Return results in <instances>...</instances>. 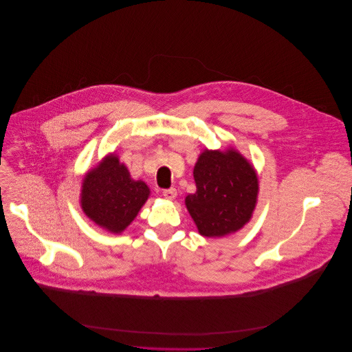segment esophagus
Listing matches in <instances>:
<instances>
[{
  "instance_id": "34e87169",
  "label": "esophagus",
  "mask_w": 352,
  "mask_h": 352,
  "mask_svg": "<svg viewBox=\"0 0 352 352\" xmlns=\"http://www.w3.org/2000/svg\"><path fill=\"white\" fill-rule=\"evenodd\" d=\"M162 195L166 198V199H175L177 197V191L176 188H168V190H164L162 191Z\"/></svg>"
}]
</instances>
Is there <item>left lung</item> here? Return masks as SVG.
I'll return each instance as SVG.
<instances>
[{"instance_id": "8db88e82", "label": "left lung", "mask_w": 352, "mask_h": 352, "mask_svg": "<svg viewBox=\"0 0 352 352\" xmlns=\"http://www.w3.org/2000/svg\"><path fill=\"white\" fill-rule=\"evenodd\" d=\"M197 191L184 199L198 233L225 237L243 229L258 202L259 180L254 165L237 150L205 148L195 165Z\"/></svg>"}]
</instances>
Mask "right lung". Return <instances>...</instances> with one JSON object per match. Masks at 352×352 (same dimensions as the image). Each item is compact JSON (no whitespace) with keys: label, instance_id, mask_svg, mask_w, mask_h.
<instances>
[{"label":"right lung","instance_id":"right-lung-1","mask_svg":"<svg viewBox=\"0 0 352 352\" xmlns=\"http://www.w3.org/2000/svg\"><path fill=\"white\" fill-rule=\"evenodd\" d=\"M151 194L143 180H134L115 153L102 158L82 180L80 206L101 229L120 234L134 221Z\"/></svg>","mask_w":352,"mask_h":352}]
</instances>
